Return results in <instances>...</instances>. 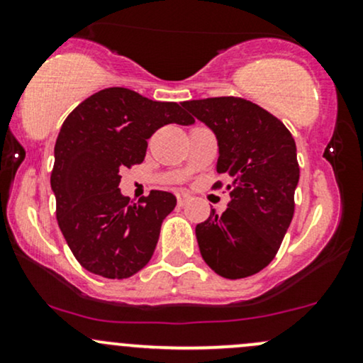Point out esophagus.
Returning a JSON list of instances; mask_svg holds the SVG:
<instances>
[{"instance_id":"1","label":"esophagus","mask_w":363,"mask_h":363,"mask_svg":"<svg viewBox=\"0 0 363 363\" xmlns=\"http://www.w3.org/2000/svg\"><path fill=\"white\" fill-rule=\"evenodd\" d=\"M176 196H177V203H179V206H184L186 203H187V199L191 198L189 193H184V191H181V193H177Z\"/></svg>"}]
</instances>
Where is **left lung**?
Instances as JSON below:
<instances>
[{
    "label": "left lung",
    "instance_id": "8db88e82",
    "mask_svg": "<svg viewBox=\"0 0 363 363\" xmlns=\"http://www.w3.org/2000/svg\"><path fill=\"white\" fill-rule=\"evenodd\" d=\"M182 107L215 133L216 172L232 177L227 210H211L196 225L203 259L228 280L259 273L277 256L294 218L301 176L294 136L280 119L240 97L187 101Z\"/></svg>",
    "mask_w": 363,
    "mask_h": 363
}]
</instances>
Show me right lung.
<instances>
[{
	"mask_svg": "<svg viewBox=\"0 0 363 363\" xmlns=\"http://www.w3.org/2000/svg\"><path fill=\"white\" fill-rule=\"evenodd\" d=\"M194 123L176 102H157L123 86L90 95L62 123L54 147L51 187L56 218L73 256L90 273L133 277L152 259L176 196L150 191L129 201L119 170L141 164L148 138L165 124Z\"/></svg>",
	"mask_w": 363,
	"mask_h": 363,
	"instance_id": "1",
	"label": "right lung"
}]
</instances>
